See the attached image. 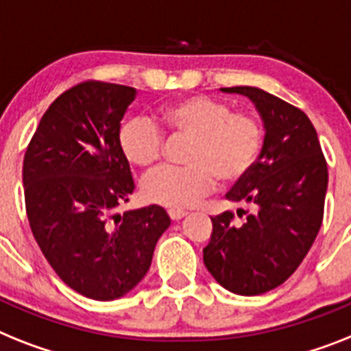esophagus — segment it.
<instances>
[{
    "instance_id": "obj_1",
    "label": "esophagus",
    "mask_w": 351,
    "mask_h": 351,
    "mask_svg": "<svg viewBox=\"0 0 351 351\" xmlns=\"http://www.w3.org/2000/svg\"><path fill=\"white\" fill-rule=\"evenodd\" d=\"M186 215H188L186 211H182V210H176V208L169 210V217L172 219V221H181L182 217H186Z\"/></svg>"
}]
</instances>
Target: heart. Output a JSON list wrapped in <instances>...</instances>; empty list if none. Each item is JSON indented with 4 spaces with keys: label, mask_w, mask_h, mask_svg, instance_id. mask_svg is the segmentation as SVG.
Listing matches in <instances>:
<instances>
[{
    "label": "heart",
    "mask_w": 351,
    "mask_h": 351,
    "mask_svg": "<svg viewBox=\"0 0 351 351\" xmlns=\"http://www.w3.org/2000/svg\"><path fill=\"white\" fill-rule=\"evenodd\" d=\"M161 120L172 134L192 138L184 167L165 165L143 179L149 202L170 208L193 206L215 188L217 179H244L258 161L262 127L245 112H233L215 98H181L161 109ZM118 143L129 163L150 167L163 154V132L147 117H130L118 130Z\"/></svg>",
    "instance_id": "1"
}]
</instances>
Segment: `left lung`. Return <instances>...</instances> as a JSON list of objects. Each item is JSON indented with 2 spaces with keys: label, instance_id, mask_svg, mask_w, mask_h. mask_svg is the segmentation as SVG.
<instances>
[{
  "label": "left lung",
  "instance_id": "left-lung-1",
  "mask_svg": "<svg viewBox=\"0 0 351 351\" xmlns=\"http://www.w3.org/2000/svg\"><path fill=\"white\" fill-rule=\"evenodd\" d=\"M221 91L253 102L263 123V145L253 170L226 195L253 211H237L245 215L242 224H234L230 211L211 219L204 265L226 291L258 296L282 285L314 244L323 222L328 170L305 112L260 88Z\"/></svg>",
  "mask_w": 351,
  "mask_h": 351
}]
</instances>
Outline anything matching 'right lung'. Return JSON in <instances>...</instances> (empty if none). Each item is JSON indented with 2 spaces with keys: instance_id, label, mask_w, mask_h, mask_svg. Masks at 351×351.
I'll use <instances>...</instances> for the list:
<instances>
[{
  "instance_id": "1",
  "label": "right lung",
  "mask_w": 351,
  "mask_h": 351,
  "mask_svg": "<svg viewBox=\"0 0 351 351\" xmlns=\"http://www.w3.org/2000/svg\"><path fill=\"white\" fill-rule=\"evenodd\" d=\"M136 89L84 82L40 118L23 163L32 233L53 271L78 294L123 298L152 263L170 226L161 206L114 213L134 190L118 130Z\"/></svg>"
}]
</instances>
